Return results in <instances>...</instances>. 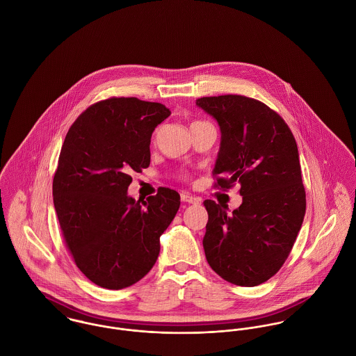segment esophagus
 <instances>
[{"mask_svg": "<svg viewBox=\"0 0 356 356\" xmlns=\"http://www.w3.org/2000/svg\"><path fill=\"white\" fill-rule=\"evenodd\" d=\"M181 200H182L184 203L189 204H196L200 203V202H202L199 197H196V196H192V195H189V193H181Z\"/></svg>", "mask_w": 356, "mask_h": 356, "instance_id": "34e87169", "label": "esophagus"}]
</instances>
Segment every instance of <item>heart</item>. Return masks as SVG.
Here are the masks:
<instances>
[{
  "instance_id": "heart-1",
  "label": "heart",
  "mask_w": 356,
  "mask_h": 356,
  "mask_svg": "<svg viewBox=\"0 0 356 356\" xmlns=\"http://www.w3.org/2000/svg\"><path fill=\"white\" fill-rule=\"evenodd\" d=\"M199 123H204V122H200V120H197V122H193L192 124H199ZM192 124H191V126H192Z\"/></svg>"
}]
</instances>
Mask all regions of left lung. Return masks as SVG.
Returning <instances> with one entry per match:
<instances>
[{"mask_svg": "<svg viewBox=\"0 0 356 356\" xmlns=\"http://www.w3.org/2000/svg\"><path fill=\"white\" fill-rule=\"evenodd\" d=\"M216 119L220 148L213 188L240 184L243 204L226 208L205 200L204 252L227 282L256 286L285 263L305 213V191L296 140L285 120L266 104L238 95L196 102Z\"/></svg>", "mask_w": 356, "mask_h": 356, "instance_id": "8db88e82", "label": "left lung"}]
</instances>
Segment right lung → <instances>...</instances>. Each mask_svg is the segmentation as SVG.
<instances>
[{
	"mask_svg": "<svg viewBox=\"0 0 356 356\" xmlns=\"http://www.w3.org/2000/svg\"><path fill=\"white\" fill-rule=\"evenodd\" d=\"M160 102L111 97L90 105L70 127L53 178L61 234L78 268L105 289L144 278L181 197L159 188L147 202L127 195L131 171L151 163L153 130L170 116Z\"/></svg>",
	"mask_w": 356,
	"mask_h": 356,
	"instance_id": "add662e5",
	"label": "right lung"
}]
</instances>
